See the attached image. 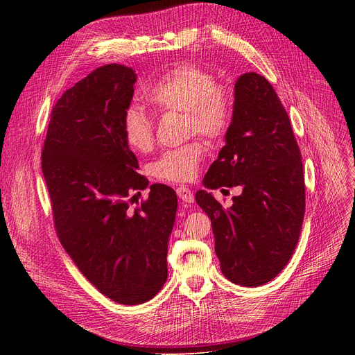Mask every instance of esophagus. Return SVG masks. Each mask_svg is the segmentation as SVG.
Listing matches in <instances>:
<instances>
[{"mask_svg":"<svg viewBox=\"0 0 355 355\" xmlns=\"http://www.w3.org/2000/svg\"><path fill=\"white\" fill-rule=\"evenodd\" d=\"M177 196H178V198L182 200L184 202H187V204L194 202V194H193L189 189L178 187V189H177Z\"/></svg>","mask_w":355,"mask_h":355,"instance_id":"1","label":"esophagus"}]
</instances>
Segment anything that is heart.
I'll return each instance as SVG.
<instances>
[{"mask_svg": "<svg viewBox=\"0 0 355 355\" xmlns=\"http://www.w3.org/2000/svg\"><path fill=\"white\" fill-rule=\"evenodd\" d=\"M146 102L158 112H184L190 132L210 141L226 134L232 121V101L225 87L197 66L180 64L164 73L145 93ZM126 144L139 153L154 145L153 123L138 107L126 110L123 118ZM204 157V145L190 142L164 153L154 164L153 174L162 181L185 182L196 177Z\"/></svg>", "mask_w": 355, "mask_h": 355, "instance_id": "obj_1", "label": "heart"}]
</instances>
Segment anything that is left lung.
<instances>
[{"instance_id": "left-lung-1", "label": "left lung", "mask_w": 355, "mask_h": 355, "mask_svg": "<svg viewBox=\"0 0 355 355\" xmlns=\"http://www.w3.org/2000/svg\"><path fill=\"white\" fill-rule=\"evenodd\" d=\"M225 138L202 185L215 189L239 184L242 194L227 211L208 189L197 191L196 201L211 220L223 275L241 286H260L289 262L305 214L300 146L266 78L254 71L239 76Z\"/></svg>"}]
</instances>
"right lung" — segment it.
I'll list each match as a JSON object with an SVG mask.
<instances>
[{
    "label": "right lung",
    "mask_w": 355,
    "mask_h": 355,
    "mask_svg": "<svg viewBox=\"0 0 355 355\" xmlns=\"http://www.w3.org/2000/svg\"><path fill=\"white\" fill-rule=\"evenodd\" d=\"M135 82L132 67L110 63L67 89L51 110L42 154L62 246L93 286L122 305L144 304L164 286L178 206L171 187L153 184L141 207L129 209L149 184L123 135Z\"/></svg>",
    "instance_id": "add662e5"
}]
</instances>
